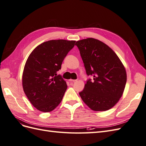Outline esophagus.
<instances>
[{
	"label": "esophagus",
	"mask_w": 146,
	"mask_h": 146,
	"mask_svg": "<svg viewBox=\"0 0 146 146\" xmlns=\"http://www.w3.org/2000/svg\"><path fill=\"white\" fill-rule=\"evenodd\" d=\"M69 81L70 82H75L77 81V80H73V79H70V80H69Z\"/></svg>",
	"instance_id": "1"
}]
</instances>
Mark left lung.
Segmentation results:
<instances>
[{
  "mask_svg": "<svg viewBox=\"0 0 146 146\" xmlns=\"http://www.w3.org/2000/svg\"><path fill=\"white\" fill-rule=\"evenodd\" d=\"M78 47L88 76L82 99L92 110L102 111L111 108L122 97L127 82L124 66L111 48L98 39L79 40Z\"/></svg>",
  "mask_w": 146,
  "mask_h": 146,
  "instance_id": "left-lung-1",
  "label": "left lung"
}]
</instances>
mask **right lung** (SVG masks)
I'll use <instances>...</instances> for the list:
<instances>
[{
	"mask_svg": "<svg viewBox=\"0 0 146 146\" xmlns=\"http://www.w3.org/2000/svg\"><path fill=\"white\" fill-rule=\"evenodd\" d=\"M76 41L50 40L38 46L29 56L23 74L26 96L39 111L50 112L63 99L68 86L56 72Z\"/></svg>",
	"mask_w": 146,
	"mask_h": 146,
	"instance_id": "obj_1",
	"label": "right lung"
}]
</instances>
